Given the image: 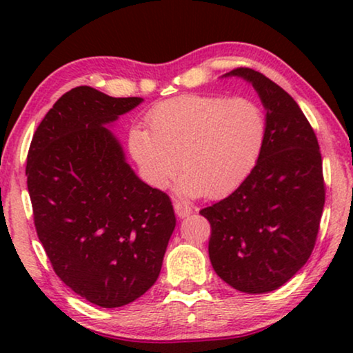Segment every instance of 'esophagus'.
<instances>
[{
	"mask_svg": "<svg viewBox=\"0 0 353 353\" xmlns=\"http://www.w3.org/2000/svg\"><path fill=\"white\" fill-rule=\"evenodd\" d=\"M173 209H175V214L180 216V219H185V216L192 214L191 207H188L186 204H181V202H178V201L173 204Z\"/></svg>",
	"mask_w": 353,
	"mask_h": 353,
	"instance_id": "obj_1",
	"label": "esophagus"
}]
</instances>
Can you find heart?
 <instances>
[{"label":"heart","instance_id":"1","mask_svg":"<svg viewBox=\"0 0 353 353\" xmlns=\"http://www.w3.org/2000/svg\"><path fill=\"white\" fill-rule=\"evenodd\" d=\"M148 128L128 133V149L143 176L163 190L183 165L185 196L219 199L233 192L254 170L262 154L267 120L245 98L183 94L152 105Z\"/></svg>","mask_w":353,"mask_h":353}]
</instances>
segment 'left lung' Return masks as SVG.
<instances>
[{
	"label": "left lung",
	"mask_w": 353,
	"mask_h": 353,
	"mask_svg": "<svg viewBox=\"0 0 353 353\" xmlns=\"http://www.w3.org/2000/svg\"><path fill=\"white\" fill-rule=\"evenodd\" d=\"M257 91L267 137L257 163L238 190L199 214L209 220V257L215 273L248 294L288 283L315 248L325 205L321 152L299 104L263 74L238 67Z\"/></svg>",
	"instance_id": "1"
}]
</instances>
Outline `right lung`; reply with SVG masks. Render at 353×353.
I'll return each instance as SVG.
<instances>
[{"label":"right lung","mask_w":353,"mask_h":353,"mask_svg":"<svg viewBox=\"0 0 353 353\" xmlns=\"http://www.w3.org/2000/svg\"><path fill=\"white\" fill-rule=\"evenodd\" d=\"M141 101L72 88L38 125L27 156L33 221L52 270L104 308L157 281L176 223L170 197L134 175L105 128Z\"/></svg>","instance_id":"1"}]
</instances>
